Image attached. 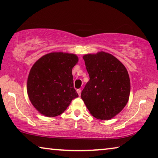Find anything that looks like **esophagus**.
Returning a JSON list of instances; mask_svg holds the SVG:
<instances>
[{
	"label": "esophagus",
	"instance_id": "1",
	"mask_svg": "<svg viewBox=\"0 0 158 158\" xmlns=\"http://www.w3.org/2000/svg\"><path fill=\"white\" fill-rule=\"evenodd\" d=\"M77 94H79V96H80V95H81V89H77Z\"/></svg>",
	"mask_w": 158,
	"mask_h": 158
}]
</instances>
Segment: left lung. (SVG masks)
Masks as SVG:
<instances>
[{
  "instance_id": "left-lung-1",
  "label": "left lung",
  "mask_w": 158,
  "mask_h": 158,
  "mask_svg": "<svg viewBox=\"0 0 158 158\" xmlns=\"http://www.w3.org/2000/svg\"><path fill=\"white\" fill-rule=\"evenodd\" d=\"M83 58L90 79L81 92V99L96 119H111L129 101L128 72L119 60L107 52L85 55Z\"/></svg>"
}]
</instances>
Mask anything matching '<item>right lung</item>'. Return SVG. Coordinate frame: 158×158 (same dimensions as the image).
Wrapping results in <instances>:
<instances>
[{
	"mask_svg": "<svg viewBox=\"0 0 158 158\" xmlns=\"http://www.w3.org/2000/svg\"><path fill=\"white\" fill-rule=\"evenodd\" d=\"M77 62L76 55L51 52L32 66L27 80V94L40 113L50 117L57 116L79 96L72 74Z\"/></svg>",
	"mask_w": 158,
	"mask_h": 158,
	"instance_id": "1",
	"label": "right lung"
}]
</instances>
